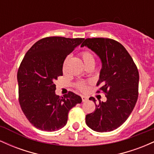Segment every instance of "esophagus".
Masks as SVG:
<instances>
[{
    "label": "esophagus",
    "instance_id": "obj_1",
    "mask_svg": "<svg viewBox=\"0 0 154 154\" xmlns=\"http://www.w3.org/2000/svg\"><path fill=\"white\" fill-rule=\"evenodd\" d=\"M88 99V98L87 97H86V96H85V95H82V101H83V102L87 101Z\"/></svg>",
    "mask_w": 154,
    "mask_h": 154
}]
</instances>
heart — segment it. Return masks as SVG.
Wrapping results in <instances>:
<instances>
[{"label":"heart","instance_id":"heart-1","mask_svg":"<svg viewBox=\"0 0 154 154\" xmlns=\"http://www.w3.org/2000/svg\"><path fill=\"white\" fill-rule=\"evenodd\" d=\"M81 57H82L83 62L85 63V66L89 64V63H94L95 64L94 56L89 51H83L81 54ZM77 87L81 91H84L85 89V83L84 82H79L77 83Z\"/></svg>","mask_w":154,"mask_h":154}]
</instances>
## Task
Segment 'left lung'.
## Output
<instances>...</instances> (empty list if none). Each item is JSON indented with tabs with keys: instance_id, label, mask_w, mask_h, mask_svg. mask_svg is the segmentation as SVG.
Returning <instances> with one entry per match:
<instances>
[{
	"instance_id": "8db88e82",
	"label": "left lung",
	"mask_w": 154,
	"mask_h": 154,
	"mask_svg": "<svg viewBox=\"0 0 154 154\" xmlns=\"http://www.w3.org/2000/svg\"><path fill=\"white\" fill-rule=\"evenodd\" d=\"M88 47L101 61L102 67L97 85L106 93V101L91 97L95 104L94 112L87 114L86 124L98 132H111L128 119L138 97L139 73L125 48L109 38H87L81 47ZM99 93L100 91H98Z\"/></svg>"
}]
</instances>
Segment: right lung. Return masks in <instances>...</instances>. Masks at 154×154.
Returning <instances> with one entry per match:
<instances>
[{"label":"right lung","mask_w":154,"mask_h":154,"mask_svg":"<svg viewBox=\"0 0 154 154\" xmlns=\"http://www.w3.org/2000/svg\"><path fill=\"white\" fill-rule=\"evenodd\" d=\"M84 38L48 37L36 42L24 56L18 72L19 100L22 110L33 126L54 132L66 125L68 113L82 98L72 92L63 97L55 93L54 84L63 75L67 55Z\"/></svg>","instance_id":"1"}]
</instances>
